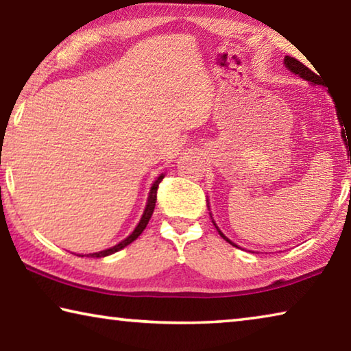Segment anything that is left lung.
I'll return each instance as SVG.
<instances>
[{
    "instance_id": "1",
    "label": "left lung",
    "mask_w": 351,
    "mask_h": 351,
    "mask_svg": "<svg viewBox=\"0 0 351 351\" xmlns=\"http://www.w3.org/2000/svg\"><path fill=\"white\" fill-rule=\"evenodd\" d=\"M283 63H285V66H287V68L291 71V73H294V74H297V75H300L302 79H305V80H308V82H311V83H314V85H324L322 80H320V77H319L320 74H316V73H314V71H311L310 68H306L304 63L299 62V60H295L294 57H288V56H287V57H285ZM317 73H319V71H317ZM332 99H335V97H332ZM339 122H341V121H339ZM343 127H346V125H343ZM346 132H347V128H346V130L342 128V139L346 141V142H348V144H346V145H347V150L350 152V164H351V147H350V136H348H348H346ZM213 224H215V221H213ZM215 228H217V230H218V234L221 235L226 241H229L230 245H232V246H237V245H234V243L228 239V237H226V235L221 232V230L218 229V226H217V224H215ZM237 247H239V246H237Z\"/></svg>"
}]
</instances>
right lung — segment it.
<instances>
[{
  "label": "right lung",
  "instance_id": "1",
  "mask_svg": "<svg viewBox=\"0 0 351 351\" xmlns=\"http://www.w3.org/2000/svg\"><path fill=\"white\" fill-rule=\"evenodd\" d=\"M162 180H164V175H159L158 180L153 182V186H152V189H150V193H148V199H147L145 210H144V213H142L141 221H139L138 226H136L133 232L130 234L125 240H122L121 243H119V245L112 246V247H110V249H105V251L94 252V254H88L86 257H97V258H99V257H106V255L114 254V252H117V251H121V249H123L125 246H128L130 243H133L142 232H144V229L147 228V224H148V221H150V218H152V213H153V210H154V206H156L158 187H159V182H161ZM82 257H83V255H82Z\"/></svg>",
  "mask_w": 351,
  "mask_h": 351
}]
</instances>
